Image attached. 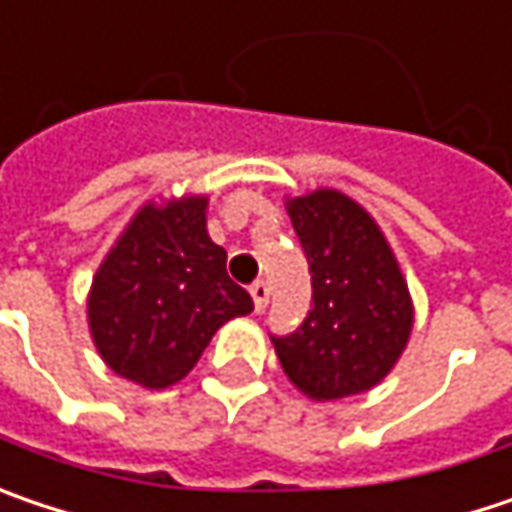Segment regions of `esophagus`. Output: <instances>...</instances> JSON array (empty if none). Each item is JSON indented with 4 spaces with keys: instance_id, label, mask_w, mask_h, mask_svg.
Masks as SVG:
<instances>
[{
    "instance_id": "1",
    "label": "esophagus",
    "mask_w": 512,
    "mask_h": 512,
    "mask_svg": "<svg viewBox=\"0 0 512 512\" xmlns=\"http://www.w3.org/2000/svg\"><path fill=\"white\" fill-rule=\"evenodd\" d=\"M249 292H252V298H255V310L257 313H263L266 304H269V284H266V281H255Z\"/></svg>"
}]
</instances>
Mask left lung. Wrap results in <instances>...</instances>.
<instances>
[{
    "label": "left lung",
    "mask_w": 512,
    "mask_h": 512,
    "mask_svg": "<svg viewBox=\"0 0 512 512\" xmlns=\"http://www.w3.org/2000/svg\"><path fill=\"white\" fill-rule=\"evenodd\" d=\"M310 263L313 301L286 336H272L281 368L313 400L374 388L411 333V298L382 231L353 199L316 191L289 202Z\"/></svg>",
    "instance_id": "1"
}]
</instances>
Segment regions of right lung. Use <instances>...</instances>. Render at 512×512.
Instances as JSON below:
<instances>
[{
    "mask_svg": "<svg viewBox=\"0 0 512 512\" xmlns=\"http://www.w3.org/2000/svg\"><path fill=\"white\" fill-rule=\"evenodd\" d=\"M205 196L144 205L101 263L89 327L104 362L144 388H167L196 365L228 318L255 310L205 231Z\"/></svg>",
    "mask_w": 512,
    "mask_h": 512,
    "instance_id": "obj_1",
    "label": "right lung"
}]
</instances>
